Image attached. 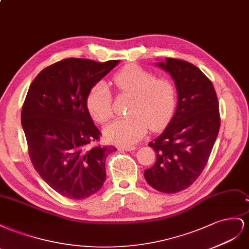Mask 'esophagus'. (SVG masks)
<instances>
[{
	"label": "esophagus",
	"instance_id": "obj_1",
	"mask_svg": "<svg viewBox=\"0 0 249 249\" xmlns=\"http://www.w3.org/2000/svg\"><path fill=\"white\" fill-rule=\"evenodd\" d=\"M136 149L134 146H122V147H119V150H124V151H132Z\"/></svg>",
	"mask_w": 249,
	"mask_h": 249
}]
</instances>
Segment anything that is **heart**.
<instances>
[{
	"label": "heart",
	"mask_w": 249,
	"mask_h": 249,
	"mask_svg": "<svg viewBox=\"0 0 249 249\" xmlns=\"http://www.w3.org/2000/svg\"><path fill=\"white\" fill-rule=\"evenodd\" d=\"M119 93L130 97L129 116L113 121L105 128V136L112 143L132 145L145 136L148 128L158 130L167 124L176 106L175 83L167 77H159L137 65H128L113 76ZM90 116L99 123L112 117V97L102 82L95 84L87 98Z\"/></svg>",
	"instance_id": "1"
}]
</instances>
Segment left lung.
Returning a JSON list of instances; mask_svg holds the SVG:
<instances>
[{
    "instance_id": "8db88e82",
    "label": "left lung",
    "mask_w": 249,
    "mask_h": 249,
    "mask_svg": "<svg viewBox=\"0 0 249 249\" xmlns=\"http://www.w3.org/2000/svg\"><path fill=\"white\" fill-rule=\"evenodd\" d=\"M158 65L173 78L178 102L166 129L148 144L156 160L144 176L155 190L173 194L188 189L207 165L220 128L219 103L214 85L196 66L177 58Z\"/></svg>"
}]
</instances>
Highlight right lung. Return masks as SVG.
Segmentation results:
<instances>
[{
  "instance_id": "add662e5",
  "label": "right lung",
  "mask_w": 249,
  "mask_h": 249,
  "mask_svg": "<svg viewBox=\"0 0 249 249\" xmlns=\"http://www.w3.org/2000/svg\"><path fill=\"white\" fill-rule=\"evenodd\" d=\"M118 62L62 59L42 70L27 93L22 126L32 165L50 187L70 199H84L102 188L106 158L117 150L98 144L101 132L87 98Z\"/></svg>"
}]
</instances>
